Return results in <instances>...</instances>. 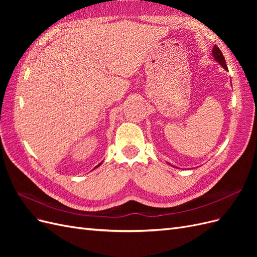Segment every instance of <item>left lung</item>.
I'll use <instances>...</instances> for the list:
<instances>
[{
	"mask_svg": "<svg viewBox=\"0 0 257 257\" xmlns=\"http://www.w3.org/2000/svg\"><path fill=\"white\" fill-rule=\"evenodd\" d=\"M212 56L214 57V60L219 62V63L227 71V66H226V63H225V59H224L223 53L216 45H214V47L212 49Z\"/></svg>",
	"mask_w": 257,
	"mask_h": 257,
	"instance_id": "8db88e82",
	"label": "left lung"
}]
</instances>
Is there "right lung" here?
Here are the masks:
<instances>
[{"instance_id":"obj_1","label":"right lung","mask_w":257,"mask_h":257,"mask_svg":"<svg viewBox=\"0 0 257 257\" xmlns=\"http://www.w3.org/2000/svg\"><path fill=\"white\" fill-rule=\"evenodd\" d=\"M99 165H100V164H98V165H97V166H99ZM97 166H96V167H97ZM96 167H95V168H96Z\"/></svg>"}]
</instances>
